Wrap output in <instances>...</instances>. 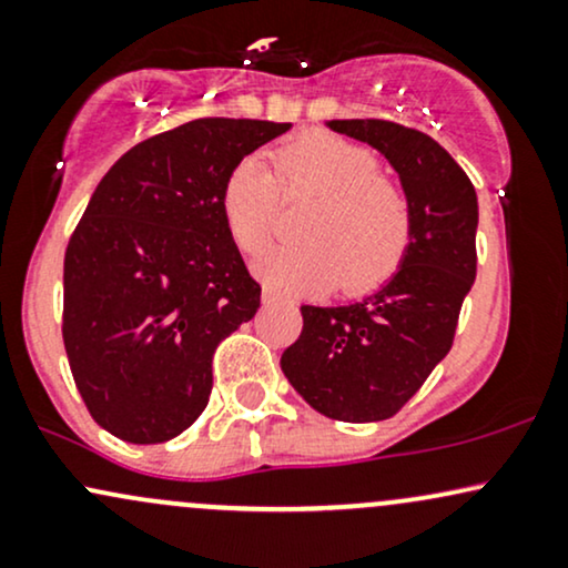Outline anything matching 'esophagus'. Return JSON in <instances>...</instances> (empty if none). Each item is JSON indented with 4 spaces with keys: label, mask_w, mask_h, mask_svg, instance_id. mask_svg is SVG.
<instances>
[{
    "label": "esophagus",
    "mask_w": 568,
    "mask_h": 568,
    "mask_svg": "<svg viewBox=\"0 0 568 568\" xmlns=\"http://www.w3.org/2000/svg\"><path fill=\"white\" fill-rule=\"evenodd\" d=\"M262 302H264V304H275V302H277V293L272 291V288H264V293H262Z\"/></svg>",
    "instance_id": "esophagus-1"
}]
</instances>
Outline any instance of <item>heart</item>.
Masks as SVG:
<instances>
[{"label": "heart", "instance_id": "b5f03b06", "mask_svg": "<svg viewBox=\"0 0 568 568\" xmlns=\"http://www.w3.org/2000/svg\"><path fill=\"white\" fill-rule=\"evenodd\" d=\"M275 179L256 158H243L221 189V216L232 243L253 256L270 243L277 187L285 197L310 194L296 221L298 243L266 251L258 277L277 293L376 288L400 266L410 243L403 189L379 173V158L338 135L302 133L272 152Z\"/></svg>", "mask_w": 568, "mask_h": 568}]
</instances>
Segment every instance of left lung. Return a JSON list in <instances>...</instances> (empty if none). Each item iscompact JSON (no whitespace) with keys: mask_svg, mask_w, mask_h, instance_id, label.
<instances>
[{"mask_svg":"<svg viewBox=\"0 0 568 568\" xmlns=\"http://www.w3.org/2000/svg\"><path fill=\"white\" fill-rule=\"evenodd\" d=\"M387 158L410 211V243L379 291L349 304L302 306V336L280 357L298 395L338 422L395 416L454 344L475 283L478 197L467 173L429 135L387 120H331Z\"/></svg>","mask_w":568,"mask_h":568,"instance_id":"obj_1","label":"left lung"}]
</instances>
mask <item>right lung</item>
<instances>
[{
    "label": "right lung",
    "instance_id": "obj_1",
    "mask_svg": "<svg viewBox=\"0 0 568 568\" xmlns=\"http://www.w3.org/2000/svg\"><path fill=\"white\" fill-rule=\"evenodd\" d=\"M291 122L205 116L109 168L63 258V344L90 416L128 443H165L205 410L213 352L262 288L221 216L240 160Z\"/></svg>",
    "mask_w": 568,
    "mask_h": 568
}]
</instances>
